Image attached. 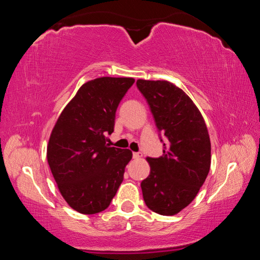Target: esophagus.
<instances>
[{
    "label": "esophagus",
    "mask_w": 260,
    "mask_h": 260,
    "mask_svg": "<svg viewBox=\"0 0 260 260\" xmlns=\"http://www.w3.org/2000/svg\"><path fill=\"white\" fill-rule=\"evenodd\" d=\"M141 157H142V152H133L134 159H140Z\"/></svg>",
    "instance_id": "obj_1"
}]
</instances>
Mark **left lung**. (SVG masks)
I'll return each instance as SVG.
<instances>
[{"label":"left lung","mask_w":260,"mask_h":260,"mask_svg":"<svg viewBox=\"0 0 260 260\" xmlns=\"http://www.w3.org/2000/svg\"><path fill=\"white\" fill-rule=\"evenodd\" d=\"M166 136L162 156L147 158L150 174L141 182L153 212L174 215L191 203L208 177L211 142L204 118L184 91L166 80L136 81Z\"/></svg>","instance_id":"left-lung-1"}]
</instances>
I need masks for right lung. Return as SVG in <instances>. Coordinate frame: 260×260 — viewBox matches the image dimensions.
I'll return each instance as SVG.
<instances>
[{
    "label": "right lung",
    "mask_w": 260,
    "mask_h": 260,
    "mask_svg": "<svg viewBox=\"0 0 260 260\" xmlns=\"http://www.w3.org/2000/svg\"><path fill=\"white\" fill-rule=\"evenodd\" d=\"M133 78L102 77L79 88L59 114L47 147L52 177L67 203L82 214L111 203L132 159L128 149L110 147L116 111Z\"/></svg>",
    "instance_id": "obj_1"
}]
</instances>
